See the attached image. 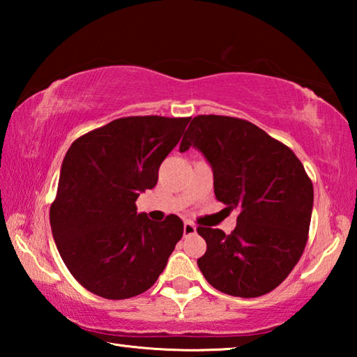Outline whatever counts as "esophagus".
Returning <instances> with one entry per match:
<instances>
[{
    "mask_svg": "<svg viewBox=\"0 0 357 357\" xmlns=\"http://www.w3.org/2000/svg\"><path fill=\"white\" fill-rule=\"evenodd\" d=\"M197 233V227L193 225L192 222H185L184 223V236H190V234Z\"/></svg>",
    "mask_w": 357,
    "mask_h": 357,
    "instance_id": "1",
    "label": "esophagus"
}]
</instances>
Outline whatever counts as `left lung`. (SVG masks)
I'll use <instances>...</instances> for the list:
<instances>
[{
  "label": "left lung",
  "instance_id": "obj_1",
  "mask_svg": "<svg viewBox=\"0 0 357 357\" xmlns=\"http://www.w3.org/2000/svg\"><path fill=\"white\" fill-rule=\"evenodd\" d=\"M195 148L214 176L215 198L239 209L236 228L198 227L206 252L197 259L211 285L239 298L273 291L299 261L309 234L313 185L285 144L249 121L200 114L179 151Z\"/></svg>",
  "mask_w": 357,
  "mask_h": 357
}]
</instances>
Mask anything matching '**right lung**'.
Listing matches in <instances>:
<instances>
[{"label":"right lung","instance_id":"1","mask_svg":"<svg viewBox=\"0 0 357 357\" xmlns=\"http://www.w3.org/2000/svg\"><path fill=\"white\" fill-rule=\"evenodd\" d=\"M190 118L129 116L70 144L50 208L55 244L70 274L105 299H128L154 285L183 238L178 215L154 222L135 202Z\"/></svg>","mask_w":357,"mask_h":357}]
</instances>
